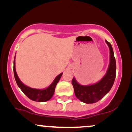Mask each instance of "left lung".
Returning a JSON list of instances; mask_svg holds the SVG:
<instances>
[{"mask_svg": "<svg viewBox=\"0 0 132 132\" xmlns=\"http://www.w3.org/2000/svg\"><path fill=\"white\" fill-rule=\"evenodd\" d=\"M110 49V64L105 76L99 82L88 86L80 85L75 79H72V84L76 97L86 104L95 103L110 91L114 83L116 76V61L111 44L105 40Z\"/></svg>", "mask_w": 132, "mask_h": 132, "instance_id": "left-lung-1", "label": "left lung"}]
</instances>
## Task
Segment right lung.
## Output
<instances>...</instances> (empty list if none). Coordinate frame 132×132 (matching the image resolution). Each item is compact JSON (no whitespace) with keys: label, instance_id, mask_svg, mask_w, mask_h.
Returning a JSON list of instances; mask_svg holds the SVG:
<instances>
[{"label":"right lung","instance_id":"add662e5","mask_svg":"<svg viewBox=\"0 0 132 132\" xmlns=\"http://www.w3.org/2000/svg\"><path fill=\"white\" fill-rule=\"evenodd\" d=\"M13 73H14V77L15 79L16 82L19 88L29 99L32 101H37V102H45V101H49L52 97L54 92V90H55L56 86L63 75V73H61L57 76L54 80V81L53 82L52 84L48 88L43 89V90H40V89H32L29 87H27L20 81L18 78V76L16 75L15 68V60L13 61Z\"/></svg>","mask_w":132,"mask_h":132}]
</instances>
